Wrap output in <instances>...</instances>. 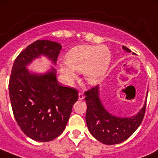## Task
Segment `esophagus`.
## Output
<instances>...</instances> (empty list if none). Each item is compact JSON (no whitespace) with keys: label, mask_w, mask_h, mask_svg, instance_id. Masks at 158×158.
Segmentation results:
<instances>
[{"label":"esophagus","mask_w":158,"mask_h":158,"mask_svg":"<svg viewBox=\"0 0 158 158\" xmlns=\"http://www.w3.org/2000/svg\"><path fill=\"white\" fill-rule=\"evenodd\" d=\"M84 98V95H83V93H82V92H79V100H82Z\"/></svg>","instance_id":"esophagus-1"}]
</instances>
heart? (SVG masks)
Segmentation results:
<instances>
[{"label": "heart", "instance_id": "1", "mask_svg": "<svg viewBox=\"0 0 158 158\" xmlns=\"http://www.w3.org/2000/svg\"><path fill=\"white\" fill-rule=\"evenodd\" d=\"M111 61V52L105 46H79L69 51L66 63L60 69L69 80L76 78L74 71L83 72L89 84L98 83L104 77Z\"/></svg>", "mask_w": 158, "mask_h": 158}]
</instances>
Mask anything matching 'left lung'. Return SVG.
Returning <instances> with one entry per match:
<instances>
[{
  "instance_id": "8db88e82",
  "label": "left lung",
  "mask_w": 158,
  "mask_h": 158,
  "mask_svg": "<svg viewBox=\"0 0 158 158\" xmlns=\"http://www.w3.org/2000/svg\"><path fill=\"white\" fill-rule=\"evenodd\" d=\"M127 52L131 50L123 46ZM87 109L85 121L91 135L105 144H120L127 140L140 126L144 114L146 103L141 111L133 117L113 116L103 107L99 99L98 85L85 92Z\"/></svg>"
}]
</instances>
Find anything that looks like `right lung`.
<instances>
[{"mask_svg": "<svg viewBox=\"0 0 158 158\" xmlns=\"http://www.w3.org/2000/svg\"><path fill=\"white\" fill-rule=\"evenodd\" d=\"M62 47L56 42L36 40L16 58L9 80V94L17 123L27 137L47 142L66 128L78 91L62 86L52 68L45 74L30 73L26 67L33 59L46 56L56 63Z\"/></svg>", "mask_w": 158, "mask_h": 158, "instance_id": "right-lung-1", "label": "right lung"}]
</instances>
